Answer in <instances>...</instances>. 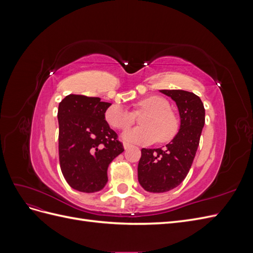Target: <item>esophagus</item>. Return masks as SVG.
I'll list each match as a JSON object with an SVG mask.
<instances>
[{
  "label": "esophagus",
  "mask_w": 253,
  "mask_h": 253,
  "mask_svg": "<svg viewBox=\"0 0 253 253\" xmlns=\"http://www.w3.org/2000/svg\"><path fill=\"white\" fill-rule=\"evenodd\" d=\"M131 147H132V144H129V143H127V142H124V148H125L126 150L129 149Z\"/></svg>",
  "instance_id": "esophagus-1"
}]
</instances>
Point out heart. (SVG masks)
I'll return each mask as SVG.
<instances>
[{
	"mask_svg": "<svg viewBox=\"0 0 253 253\" xmlns=\"http://www.w3.org/2000/svg\"><path fill=\"white\" fill-rule=\"evenodd\" d=\"M135 113H145L140 118L142 126L134 127L125 132L124 139L149 144L158 138L160 142L170 141L178 132V121L170 111V104L166 99L150 96L142 99L135 105ZM105 120L115 128L126 129L134 124V115L125 106L114 104L106 110Z\"/></svg>",
	"mask_w": 253,
	"mask_h": 253,
	"instance_id": "b5f03b06",
	"label": "heart"
}]
</instances>
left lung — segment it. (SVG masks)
Instances as JSON below:
<instances>
[{
  "instance_id": "1",
  "label": "left lung",
  "mask_w": 253,
  "mask_h": 253,
  "mask_svg": "<svg viewBox=\"0 0 253 253\" xmlns=\"http://www.w3.org/2000/svg\"><path fill=\"white\" fill-rule=\"evenodd\" d=\"M176 102L180 127L165 148L142 149L138 164V181L148 192L170 191L186 178L205 125V108L201 98L181 89L159 90Z\"/></svg>"
}]
</instances>
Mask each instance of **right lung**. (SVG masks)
<instances>
[{
	"instance_id": "add662e5",
	"label": "right lung",
	"mask_w": 253,
	"mask_h": 253,
	"mask_svg": "<svg viewBox=\"0 0 253 253\" xmlns=\"http://www.w3.org/2000/svg\"><path fill=\"white\" fill-rule=\"evenodd\" d=\"M110 105L98 97L72 94L59 103L60 168L68 185L80 192L102 190L109 165L125 151L105 121Z\"/></svg>"
}]
</instances>
